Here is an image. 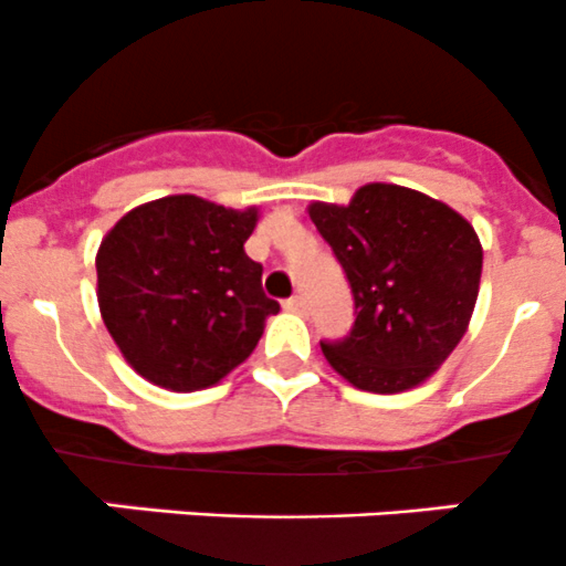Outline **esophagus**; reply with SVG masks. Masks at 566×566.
I'll list each match as a JSON object with an SVG mask.
<instances>
[{
  "label": "esophagus",
  "instance_id": "1",
  "mask_svg": "<svg viewBox=\"0 0 566 566\" xmlns=\"http://www.w3.org/2000/svg\"><path fill=\"white\" fill-rule=\"evenodd\" d=\"M285 311H291V313H305V296H291V300H285Z\"/></svg>",
  "mask_w": 566,
  "mask_h": 566
}]
</instances>
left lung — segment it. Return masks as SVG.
<instances>
[{
  "instance_id": "1",
  "label": "left lung",
  "mask_w": 566,
  "mask_h": 566,
  "mask_svg": "<svg viewBox=\"0 0 566 566\" xmlns=\"http://www.w3.org/2000/svg\"><path fill=\"white\" fill-rule=\"evenodd\" d=\"M355 294V327L322 344L329 366L368 394L427 382L471 324L481 283L479 233L418 189L374 181L349 203L307 206Z\"/></svg>"
}]
</instances>
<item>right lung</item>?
<instances>
[{"label":"right lung","mask_w":566,"mask_h":566,"mask_svg":"<svg viewBox=\"0 0 566 566\" xmlns=\"http://www.w3.org/2000/svg\"><path fill=\"white\" fill-rule=\"evenodd\" d=\"M259 206L228 209L167 195L123 214L95 253L98 311L128 366L150 385L192 394L242 366L281 311L244 253Z\"/></svg>","instance_id":"1"}]
</instances>
